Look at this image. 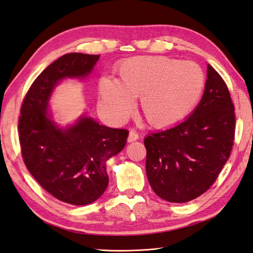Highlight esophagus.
Instances as JSON below:
<instances>
[{"instance_id": "34e87169", "label": "esophagus", "mask_w": 253, "mask_h": 253, "mask_svg": "<svg viewBox=\"0 0 253 253\" xmlns=\"http://www.w3.org/2000/svg\"><path fill=\"white\" fill-rule=\"evenodd\" d=\"M138 138H139V136H138L137 131H136V130H133V129H131V130L129 131V135H128V142H132V141H135V140H137Z\"/></svg>"}]
</instances>
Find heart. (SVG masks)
<instances>
[{
	"instance_id": "obj_1",
	"label": "heart",
	"mask_w": 253,
	"mask_h": 253,
	"mask_svg": "<svg viewBox=\"0 0 253 253\" xmlns=\"http://www.w3.org/2000/svg\"><path fill=\"white\" fill-rule=\"evenodd\" d=\"M120 79L101 78V106L113 121L121 122L135 109L141 110L155 127H168L184 120L200 100L206 75L195 62L166 56H138L122 63Z\"/></svg>"
}]
</instances>
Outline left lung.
Listing matches in <instances>:
<instances>
[{
  "label": "left lung",
  "instance_id": "left-lung-1",
  "mask_svg": "<svg viewBox=\"0 0 253 253\" xmlns=\"http://www.w3.org/2000/svg\"><path fill=\"white\" fill-rule=\"evenodd\" d=\"M200 103L186 121L144 139L146 170L163 200H193L211 187L229 159L235 140V106L224 79L208 65Z\"/></svg>",
  "mask_w": 253,
  "mask_h": 253
}]
</instances>
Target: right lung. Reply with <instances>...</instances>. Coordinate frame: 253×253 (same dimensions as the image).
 <instances>
[{"instance_id": "right-lung-1", "label": "right lung", "mask_w": 253, "mask_h": 253, "mask_svg": "<svg viewBox=\"0 0 253 253\" xmlns=\"http://www.w3.org/2000/svg\"><path fill=\"white\" fill-rule=\"evenodd\" d=\"M100 55L68 53L50 64L27 91L20 107L18 136L25 165L53 197L73 206L99 199L109 185L105 162L121 152L128 130L82 117L61 129L47 117V102L55 84L66 77L82 78Z\"/></svg>"}]
</instances>
